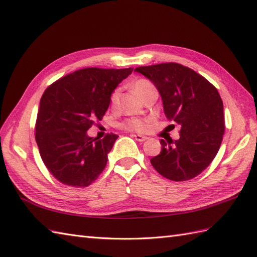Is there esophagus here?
Returning a JSON list of instances; mask_svg holds the SVG:
<instances>
[{
    "mask_svg": "<svg viewBox=\"0 0 257 257\" xmlns=\"http://www.w3.org/2000/svg\"><path fill=\"white\" fill-rule=\"evenodd\" d=\"M132 136L134 137L136 141H139V142H145L146 140H148L147 136H143V135H140V134H133Z\"/></svg>",
    "mask_w": 257,
    "mask_h": 257,
    "instance_id": "esophagus-1",
    "label": "esophagus"
}]
</instances>
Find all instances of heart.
<instances>
[{
    "label": "heart",
    "instance_id": "1",
    "mask_svg": "<svg viewBox=\"0 0 257 257\" xmlns=\"http://www.w3.org/2000/svg\"><path fill=\"white\" fill-rule=\"evenodd\" d=\"M132 86H133L134 91L141 98L145 96L147 92L156 89V87L154 86L152 81H149L145 78H139L134 80ZM118 96H120V88H116L113 90V92L111 93V97H110L111 105H114L116 103ZM148 124H149V120H143V118H128V120L124 121L121 124V126L125 130L135 131V132H145V131L148 128Z\"/></svg>",
    "mask_w": 257,
    "mask_h": 257
}]
</instances>
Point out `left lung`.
<instances>
[{
    "label": "left lung",
    "mask_w": 257,
    "mask_h": 257,
    "mask_svg": "<svg viewBox=\"0 0 257 257\" xmlns=\"http://www.w3.org/2000/svg\"><path fill=\"white\" fill-rule=\"evenodd\" d=\"M158 89L169 121L181 125L180 139L160 141L161 152L150 159L162 177L186 181L198 176L214 160L224 133L223 103L214 85L178 63L140 66Z\"/></svg>",
    "instance_id": "obj_1"
}]
</instances>
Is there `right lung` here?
Instances as JSON below:
<instances>
[{
    "mask_svg": "<svg viewBox=\"0 0 257 257\" xmlns=\"http://www.w3.org/2000/svg\"><path fill=\"white\" fill-rule=\"evenodd\" d=\"M132 72V67H87L56 80L43 92L36 142L43 164L61 183L85 187L103 171L118 136L111 133L99 140L87 131L101 120L111 93Z\"/></svg>",
    "mask_w": 257,
    "mask_h": 257,
    "instance_id": "obj_1",
    "label": "right lung"
}]
</instances>
